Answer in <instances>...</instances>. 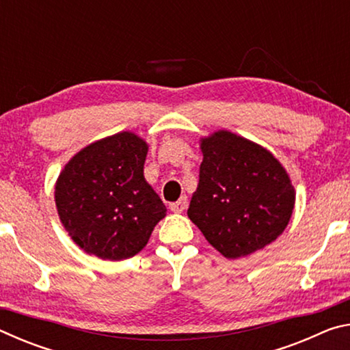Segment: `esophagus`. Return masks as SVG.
Wrapping results in <instances>:
<instances>
[{
	"mask_svg": "<svg viewBox=\"0 0 350 350\" xmlns=\"http://www.w3.org/2000/svg\"><path fill=\"white\" fill-rule=\"evenodd\" d=\"M187 206H188V198L187 196H182L179 200H177V202L171 204L170 208H171V211H173V213H182V211L187 210Z\"/></svg>",
	"mask_w": 350,
	"mask_h": 350,
	"instance_id": "1",
	"label": "esophagus"
}]
</instances>
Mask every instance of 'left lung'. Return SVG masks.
Masks as SVG:
<instances>
[{
  "label": "left lung",
  "instance_id": "8db88e82",
  "mask_svg": "<svg viewBox=\"0 0 350 350\" xmlns=\"http://www.w3.org/2000/svg\"><path fill=\"white\" fill-rule=\"evenodd\" d=\"M200 148L204 161L188 217L228 259L273 242L295 205L286 170L262 146L228 131L204 139Z\"/></svg>",
  "mask_w": 350,
  "mask_h": 350
}]
</instances>
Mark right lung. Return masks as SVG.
Instances as JSON below:
<instances>
[{
    "instance_id": "right-lung-1",
    "label": "right lung",
    "mask_w": 350,
    "mask_h": 350,
    "mask_svg": "<svg viewBox=\"0 0 350 350\" xmlns=\"http://www.w3.org/2000/svg\"><path fill=\"white\" fill-rule=\"evenodd\" d=\"M148 145L133 133L94 142L58 176L55 204L70 238L90 254L133 258L167 206L144 177Z\"/></svg>"
}]
</instances>
